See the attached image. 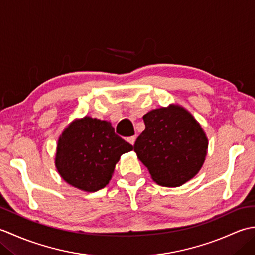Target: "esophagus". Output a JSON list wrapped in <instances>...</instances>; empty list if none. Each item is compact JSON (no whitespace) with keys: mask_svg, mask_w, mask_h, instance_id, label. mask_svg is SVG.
<instances>
[{"mask_svg":"<svg viewBox=\"0 0 255 255\" xmlns=\"http://www.w3.org/2000/svg\"><path fill=\"white\" fill-rule=\"evenodd\" d=\"M127 141L130 143V144H134V141H136V136H132V137H129L128 139H127Z\"/></svg>","mask_w":255,"mask_h":255,"instance_id":"esophagus-1","label":"esophagus"}]
</instances>
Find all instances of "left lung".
<instances>
[{"label":"left lung","instance_id":"8db88e82","mask_svg":"<svg viewBox=\"0 0 255 255\" xmlns=\"http://www.w3.org/2000/svg\"><path fill=\"white\" fill-rule=\"evenodd\" d=\"M145 129L133 150L161 186L176 187L199 172L207 154L208 139L185 108L171 104L143 116Z\"/></svg>","mask_w":255,"mask_h":255}]
</instances>
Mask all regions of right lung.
I'll return each instance as SVG.
<instances>
[{
    "label": "right lung",
    "mask_w": 255,
    "mask_h": 255,
    "mask_svg": "<svg viewBox=\"0 0 255 255\" xmlns=\"http://www.w3.org/2000/svg\"><path fill=\"white\" fill-rule=\"evenodd\" d=\"M131 150L111 123L85 116L73 121L59 137L56 167L70 185L96 192L110 183L121 155Z\"/></svg>",
    "instance_id": "add662e5"
}]
</instances>
